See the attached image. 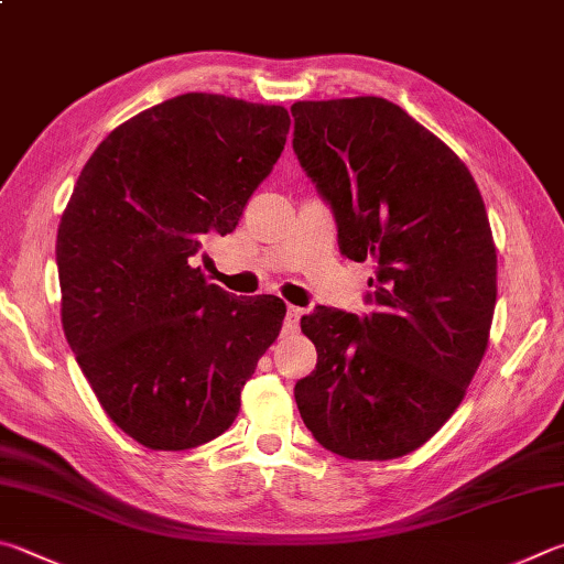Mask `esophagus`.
I'll use <instances>...</instances> for the list:
<instances>
[{"label": "esophagus", "instance_id": "obj_1", "mask_svg": "<svg viewBox=\"0 0 564 564\" xmlns=\"http://www.w3.org/2000/svg\"><path fill=\"white\" fill-rule=\"evenodd\" d=\"M301 315H303V311L299 308V305H289V311H285V327H289V330H295L301 323Z\"/></svg>", "mask_w": 564, "mask_h": 564}]
</instances>
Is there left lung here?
Masks as SVG:
<instances>
[{"label": "left lung", "instance_id": "1", "mask_svg": "<svg viewBox=\"0 0 564 564\" xmlns=\"http://www.w3.org/2000/svg\"><path fill=\"white\" fill-rule=\"evenodd\" d=\"M291 112L340 251L377 269L367 315H303L317 365L295 404L327 452L399 458L448 422L486 355L498 295L486 204L456 152L384 98L299 100Z\"/></svg>", "mask_w": 564, "mask_h": 564}]
</instances>
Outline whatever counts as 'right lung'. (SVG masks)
Returning <instances> with one entry per match:
<instances>
[{"label": "right lung", "instance_id": "1", "mask_svg": "<svg viewBox=\"0 0 564 564\" xmlns=\"http://www.w3.org/2000/svg\"><path fill=\"white\" fill-rule=\"evenodd\" d=\"M289 128L283 106L184 94L122 122L80 170L56 237L61 323L100 406L142 446L227 432L281 333V299H231L194 261L237 229Z\"/></svg>", "mask_w": 564, "mask_h": 564}]
</instances>
